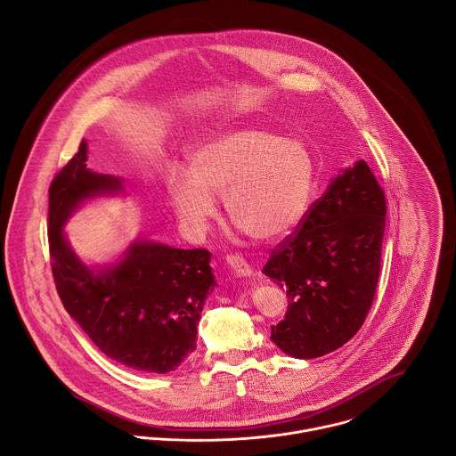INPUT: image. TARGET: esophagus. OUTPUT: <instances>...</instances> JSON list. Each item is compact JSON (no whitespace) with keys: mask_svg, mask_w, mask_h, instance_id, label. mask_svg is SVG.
<instances>
[{"mask_svg":"<svg viewBox=\"0 0 456 456\" xmlns=\"http://www.w3.org/2000/svg\"><path fill=\"white\" fill-rule=\"evenodd\" d=\"M226 263L230 266V270L237 275V277H251L253 275V268L248 261L244 260L239 255H228Z\"/></svg>","mask_w":456,"mask_h":456,"instance_id":"1","label":"esophagus"}]
</instances>
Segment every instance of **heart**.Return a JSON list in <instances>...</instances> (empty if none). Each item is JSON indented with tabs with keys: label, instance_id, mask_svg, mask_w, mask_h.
Returning a JSON list of instances; mask_svg holds the SVG:
<instances>
[{
	"label": "heart",
	"instance_id": "b5f03b06",
	"mask_svg": "<svg viewBox=\"0 0 456 456\" xmlns=\"http://www.w3.org/2000/svg\"><path fill=\"white\" fill-rule=\"evenodd\" d=\"M314 184L307 147L272 131H228L198 145L190 172L172 168L167 190L174 208L196 232L217 214L224 198L228 217L258 240H273L304 217Z\"/></svg>",
	"mask_w": 456,
	"mask_h": 456
}]
</instances>
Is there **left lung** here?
Masks as SVG:
<instances>
[{
    "label": "left lung",
    "instance_id": "8db88e82",
    "mask_svg": "<svg viewBox=\"0 0 456 456\" xmlns=\"http://www.w3.org/2000/svg\"><path fill=\"white\" fill-rule=\"evenodd\" d=\"M387 226L385 191L360 159L342 170L263 266L286 289L273 344L295 358L328 354L362 328L374 302Z\"/></svg>",
    "mask_w": 456,
    "mask_h": 456
}]
</instances>
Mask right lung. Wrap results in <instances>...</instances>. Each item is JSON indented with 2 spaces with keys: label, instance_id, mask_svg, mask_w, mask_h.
<instances>
[{
  "label": "right lung",
  "instance_id": "1",
  "mask_svg": "<svg viewBox=\"0 0 456 456\" xmlns=\"http://www.w3.org/2000/svg\"><path fill=\"white\" fill-rule=\"evenodd\" d=\"M87 143L49 188V251L66 313L114 362L168 374L196 349V325L217 286L207 249H175L134 240L125 256L89 268L73 253L63 226L86 200L125 191L123 179L87 168Z\"/></svg>",
  "mask_w": 456,
  "mask_h": 456
}]
</instances>
